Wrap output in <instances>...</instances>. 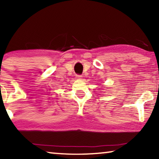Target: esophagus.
I'll list each match as a JSON object with an SVG mask.
<instances>
[{
  "label": "esophagus",
  "instance_id": "1",
  "mask_svg": "<svg viewBox=\"0 0 159 159\" xmlns=\"http://www.w3.org/2000/svg\"><path fill=\"white\" fill-rule=\"evenodd\" d=\"M76 78L79 80H81L82 79V76H80V75H76Z\"/></svg>",
  "mask_w": 159,
  "mask_h": 159
}]
</instances>
